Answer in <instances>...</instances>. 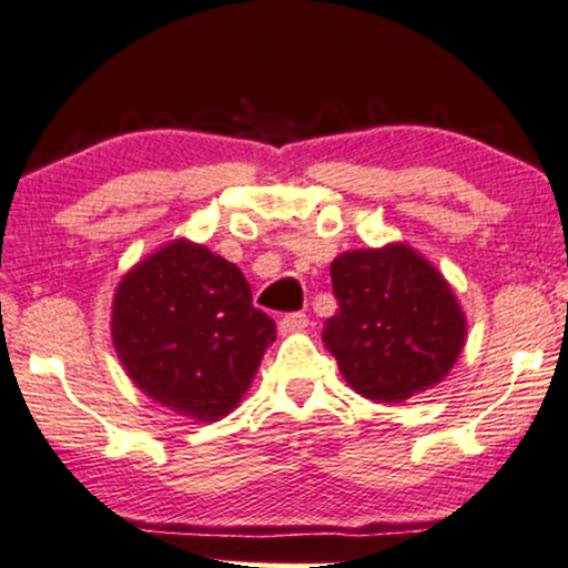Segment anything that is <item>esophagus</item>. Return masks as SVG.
I'll use <instances>...</instances> for the list:
<instances>
[{"mask_svg":"<svg viewBox=\"0 0 568 568\" xmlns=\"http://www.w3.org/2000/svg\"><path fill=\"white\" fill-rule=\"evenodd\" d=\"M278 328H282L284 334L303 332V328H307V316L305 313H290V316H284L282 321H278Z\"/></svg>","mask_w":568,"mask_h":568,"instance_id":"34e87169","label":"esophagus"}]
</instances>
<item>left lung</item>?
<instances>
[{
  "instance_id": "obj_1",
  "label": "left lung",
  "mask_w": 568,
  "mask_h": 568,
  "mask_svg": "<svg viewBox=\"0 0 568 568\" xmlns=\"http://www.w3.org/2000/svg\"><path fill=\"white\" fill-rule=\"evenodd\" d=\"M339 311L324 345L366 400L405 403L450 374L466 345V313L453 286L405 242L342 252L332 261Z\"/></svg>"
}]
</instances>
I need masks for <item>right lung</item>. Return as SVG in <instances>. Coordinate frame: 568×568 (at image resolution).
<instances>
[{
    "label": "right lung",
    "mask_w": 568,
    "mask_h": 568,
    "mask_svg": "<svg viewBox=\"0 0 568 568\" xmlns=\"http://www.w3.org/2000/svg\"><path fill=\"white\" fill-rule=\"evenodd\" d=\"M110 334L123 371L150 400L210 424L242 403L276 324L252 305L234 263L181 236L121 278Z\"/></svg>",
    "instance_id": "1"
}]
</instances>
